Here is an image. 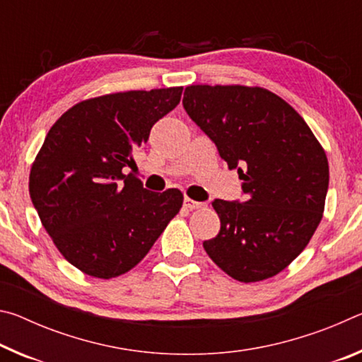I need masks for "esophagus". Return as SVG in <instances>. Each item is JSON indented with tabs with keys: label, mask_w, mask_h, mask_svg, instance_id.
<instances>
[{
	"label": "esophagus",
	"mask_w": 362,
	"mask_h": 362,
	"mask_svg": "<svg viewBox=\"0 0 362 362\" xmlns=\"http://www.w3.org/2000/svg\"><path fill=\"white\" fill-rule=\"evenodd\" d=\"M183 206L187 207L188 211H194V209H201V207H204V203H199V201H193L192 198H185L183 199Z\"/></svg>",
	"instance_id": "obj_1"
}]
</instances>
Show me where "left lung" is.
<instances>
[{
    "mask_svg": "<svg viewBox=\"0 0 362 362\" xmlns=\"http://www.w3.org/2000/svg\"><path fill=\"white\" fill-rule=\"evenodd\" d=\"M183 108L243 180V203L216 199L220 231L207 255L241 283L283 272L320 225L329 187L326 151L305 119L263 88L193 84Z\"/></svg>",
    "mask_w": 362,
    "mask_h": 362,
    "instance_id": "8db88e82",
    "label": "left lung"
}]
</instances>
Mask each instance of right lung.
Instances as JSON below:
<instances>
[{
  "label": "right lung",
  "mask_w": 362,
  "mask_h": 362,
  "mask_svg": "<svg viewBox=\"0 0 362 362\" xmlns=\"http://www.w3.org/2000/svg\"><path fill=\"white\" fill-rule=\"evenodd\" d=\"M183 88L126 90L73 105L49 129L30 170V198L59 252L89 276L124 274L179 214L183 194L153 193L124 168Z\"/></svg>",
  "instance_id": "obj_1"
}]
</instances>
